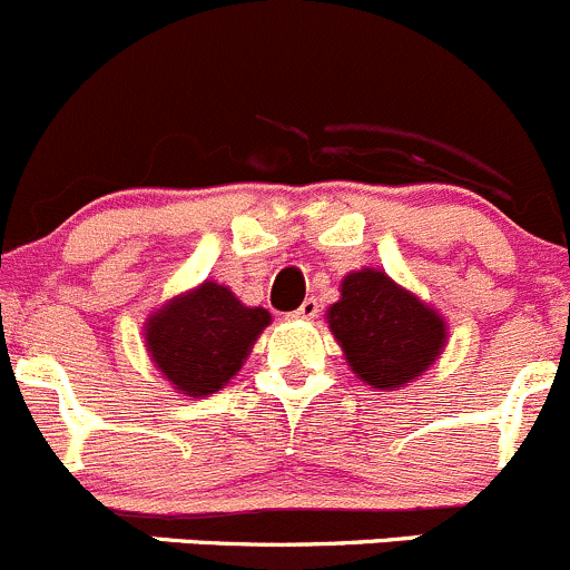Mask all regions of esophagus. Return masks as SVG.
<instances>
[{"mask_svg":"<svg viewBox=\"0 0 570 570\" xmlns=\"http://www.w3.org/2000/svg\"><path fill=\"white\" fill-rule=\"evenodd\" d=\"M318 309H321V304H318V298H304L302 304H298V309H293V318H304V321H309V318H315V315H318Z\"/></svg>","mask_w":570,"mask_h":570,"instance_id":"esophagus-1","label":"esophagus"}]
</instances>
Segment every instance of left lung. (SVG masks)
I'll return each instance as SVG.
<instances>
[{
	"label": "left lung",
	"mask_w": 570,
	"mask_h": 570,
	"mask_svg": "<svg viewBox=\"0 0 570 570\" xmlns=\"http://www.w3.org/2000/svg\"><path fill=\"white\" fill-rule=\"evenodd\" d=\"M326 315L354 374L380 391L415 380L446 343L441 315L374 268L348 274Z\"/></svg>",
	"instance_id": "left-lung-1"
}]
</instances>
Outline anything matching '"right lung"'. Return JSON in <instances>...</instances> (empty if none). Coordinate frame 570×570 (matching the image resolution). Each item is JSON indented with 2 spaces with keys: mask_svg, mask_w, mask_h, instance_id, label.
I'll return each instance as SVG.
<instances>
[{
  "mask_svg": "<svg viewBox=\"0 0 570 570\" xmlns=\"http://www.w3.org/2000/svg\"><path fill=\"white\" fill-rule=\"evenodd\" d=\"M268 321V309L246 307L229 287L205 283L151 315L146 346L177 391L207 396L233 380Z\"/></svg>",
  "mask_w": 570,
  "mask_h": 570,
  "instance_id": "obj_1",
  "label": "right lung"
}]
</instances>
